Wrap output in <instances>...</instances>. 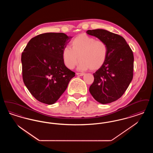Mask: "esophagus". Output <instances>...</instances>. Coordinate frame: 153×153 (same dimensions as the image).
<instances>
[{
	"label": "esophagus",
	"mask_w": 153,
	"mask_h": 153,
	"mask_svg": "<svg viewBox=\"0 0 153 153\" xmlns=\"http://www.w3.org/2000/svg\"><path fill=\"white\" fill-rule=\"evenodd\" d=\"M76 74H77V76H84V73H76Z\"/></svg>",
	"instance_id": "esophagus-1"
}]
</instances>
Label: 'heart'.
Returning a JSON list of instances; mask_svg holds the SVG:
<instances>
[{"label":"heart","mask_w":153,"mask_h":153,"mask_svg":"<svg viewBox=\"0 0 153 153\" xmlns=\"http://www.w3.org/2000/svg\"><path fill=\"white\" fill-rule=\"evenodd\" d=\"M71 46L72 49L65 47L62 53L65 65L71 69L77 65L79 58L80 69L97 70L104 65L108 57L106 43L86 34L76 36L71 42Z\"/></svg>","instance_id":"b5f03b06"}]
</instances>
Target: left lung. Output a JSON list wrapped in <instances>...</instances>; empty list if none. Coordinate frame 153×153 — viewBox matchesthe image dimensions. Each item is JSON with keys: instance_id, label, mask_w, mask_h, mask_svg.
<instances>
[{"instance_id": "left-lung-1", "label": "left lung", "mask_w": 153, "mask_h": 153, "mask_svg": "<svg viewBox=\"0 0 153 153\" xmlns=\"http://www.w3.org/2000/svg\"><path fill=\"white\" fill-rule=\"evenodd\" d=\"M87 33L104 41L108 57L94 73V81L89 92L102 104L115 102L122 96L133 78L134 55L123 37L103 29L88 30Z\"/></svg>"}]
</instances>
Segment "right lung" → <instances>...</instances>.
<instances>
[{
  "mask_svg": "<svg viewBox=\"0 0 153 153\" xmlns=\"http://www.w3.org/2000/svg\"><path fill=\"white\" fill-rule=\"evenodd\" d=\"M72 38L62 33L41 34L31 38L22 52L23 80L38 101L54 104L74 77L62 57Z\"/></svg>",
  "mask_w": 153,
  "mask_h": 153,
  "instance_id": "obj_1",
  "label": "right lung"
}]
</instances>
